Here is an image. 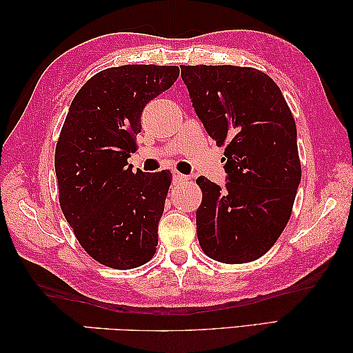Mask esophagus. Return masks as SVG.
<instances>
[{"label":"esophagus","instance_id":"1","mask_svg":"<svg viewBox=\"0 0 353 353\" xmlns=\"http://www.w3.org/2000/svg\"><path fill=\"white\" fill-rule=\"evenodd\" d=\"M189 178L186 176V175H183V173H180V172H173V183H184V181H188Z\"/></svg>","mask_w":353,"mask_h":353}]
</instances>
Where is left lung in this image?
<instances>
[{
	"instance_id": "obj_1",
	"label": "left lung",
	"mask_w": 353,
	"mask_h": 353,
	"mask_svg": "<svg viewBox=\"0 0 353 353\" xmlns=\"http://www.w3.org/2000/svg\"><path fill=\"white\" fill-rule=\"evenodd\" d=\"M180 67L194 111L227 161L225 188L197 180L200 247L221 263L255 261L285 230L302 178L291 109L256 68Z\"/></svg>"
}]
</instances>
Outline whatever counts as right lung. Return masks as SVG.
Masks as SVG:
<instances>
[{"mask_svg":"<svg viewBox=\"0 0 353 353\" xmlns=\"http://www.w3.org/2000/svg\"><path fill=\"white\" fill-rule=\"evenodd\" d=\"M176 65H122L74 95L56 145L59 203L79 244L100 264L134 269L153 258L172 175L132 172L141 115L172 88Z\"/></svg>","mask_w":353,"mask_h":353,"instance_id":"right-lung-1","label":"right lung"}]
</instances>
